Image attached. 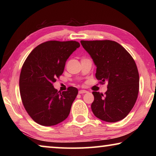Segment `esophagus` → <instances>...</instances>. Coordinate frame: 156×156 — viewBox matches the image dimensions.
Here are the masks:
<instances>
[{
    "mask_svg": "<svg viewBox=\"0 0 156 156\" xmlns=\"http://www.w3.org/2000/svg\"><path fill=\"white\" fill-rule=\"evenodd\" d=\"M78 93L80 94H85V93H87V91H86V90H83V89H82V90H80L78 91Z\"/></svg>",
    "mask_w": 156,
    "mask_h": 156,
    "instance_id": "1",
    "label": "esophagus"
}]
</instances>
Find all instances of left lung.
<instances>
[{"instance_id": "obj_1", "label": "left lung", "mask_w": 156, "mask_h": 156, "mask_svg": "<svg viewBox=\"0 0 156 156\" xmlns=\"http://www.w3.org/2000/svg\"><path fill=\"white\" fill-rule=\"evenodd\" d=\"M80 43L96 66L97 80L108 83L105 95L92 92L94 114L108 122L124 119L135 105L139 91V73L135 61L115 41H81Z\"/></svg>"}]
</instances>
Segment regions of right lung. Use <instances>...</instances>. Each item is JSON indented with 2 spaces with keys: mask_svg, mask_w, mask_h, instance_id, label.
I'll use <instances>...</instances> for the list:
<instances>
[{
  "mask_svg": "<svg viewBox=\"0 0 156 156\" xmlns=\"http://www.w3.org/2000/svg\"><path fill=\"white\" fill-rule=\"evenodd\" d=\"M79 47L76 41H47L34 48L25 60L20 75V96L28 114L39 125H56L69 114L78 89L69 87L59 93L53 83Z\"/></svg>",
  "mask_w": 156,
  "mask_h": 156,
  "instance_id": "obj_1",
  "label": "right lung"
}]
</instances>
